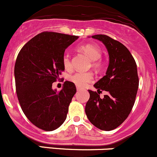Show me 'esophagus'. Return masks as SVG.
<instances>
[{
    "label": "esophagus",
    "mask_w": 157,
    "mask_h": 157,
    "mask_svg": "<svg viewBox=\"0 0 157 157\" xmlns=\"http://www.w3.org/2000/svg\"><path fill=\"white\" fill-rule=\"evenodd\" d=\"M76 89H77V91H80V90H82V88L79 86H76Z\"/></svg>",
    "instance_id": "34e87169"
}]
</instances>
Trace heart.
I'll return each mask as SVG.
<instances>
[{
  "label": "heart",
  "mask_w": 157,
  "mask_h": 157,
  "mask_svg": "<svg viewBox=\"0 0 157 157\" xmlns=\"http://www.w3.org/2000/svg\"><path fill=\"white\" fill-rule=\"evenodd\" d=\"M79 51L83 52L89 59L93 61L92 65L95 68H100L101 66V62L98 60L101 56V50L100 47L94 44H85L78 47ZM63 65L66 70L72 69V63H71L70 57L67 54H65L63 57ZM93 74L91 72H78L72 75H69V80L71 82L76 85L77 86L84 87L93 80Z\"/></svg>",
  "instance_id": "obj_1"
}]
</instances>
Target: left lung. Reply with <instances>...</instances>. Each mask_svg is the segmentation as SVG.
Here are the masks:
<instances>
[{
    "instance_id": "left-lung-1",
    "label": "left lung",
    "mask_w": 157,
    "mask_h": 157,
    "mask_svg": "<svg viewBox=\"0 0 157 157\" xmlns=\"http://www.w3.org/2000/svg\"><path fill=\"white\" fill-rule=\"evenodd\" d=\"M104 43L109 55L106 75L94 85L97 91L88 90L85 114L93 125L109 131L120 126L131 113L139 86L137 69L128 48L106 35L92 36ZM105 91L103 99L100 93Z\"/></svg>"
}]
</instances>
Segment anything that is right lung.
<instances>
[{"mask_svg": "<svg viewBox=\"0 0 157 157\" xmlns=\"http://www.w3.org/2000/svg\"><path fill=\"white\" fill-rule=\"evenodd\" d=\"M78 38L43 32L28 41L17 57L14 76L20 105L28 120L43 131H54L64 123L76 92L75 84L69 81L59 91L52 86L65 70V50Z\"/></svg>", "mask_w": 157, "mask_h": 157, "instance_id": "1", "label": "right lung"}]
</instances>
